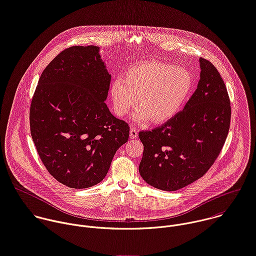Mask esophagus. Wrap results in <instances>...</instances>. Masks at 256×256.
Here are the masks:
<instances>
[{
  "mask_svg": "<svg viewBox=\"0 0 256 256\" xmlns=\"http://www.w3.org/2000/svg\"><path fill=\"white\" fill-rule=\"evenodd\" d=\"M138 130H136L134 128H132L130 130V136L132 138H138Z\"/></svg>",
  "mask_w": 256,
  "mask_h": 256,
  "instance_id": "1",
  "label": "esophagus"
}]
</instances>
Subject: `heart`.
I'll use <instances>...</instances> for the list:
<instances>
[{
    "label": "heart",
    "mask_w": 256,
    "mask_h": 256,
    "mask_svg": "<svg viewBox=\"0 0 256 256\" xmlns=\"http://www.w3.org/2000/svg\"><path fill=\"white\" fill-rule=\"evenodd\" d=\"M193 88L192 74L184 67L150 61L128 69L124 78L114 79L110 84V96L116 114L128 116L136 106L134 114L136 122L150 120L164 124L174 118L183 108Z\"/></svg>",
    "instance_id": "heart-1"
}]
</instances>
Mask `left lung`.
I'll use <instances>...</instances> for the list:
<instances>
[{
	"mask_svg": "<svg viewBox=\"0 0 256 256\" xmlns=\"http://www.w3.org/2000/svg\"><path fill=\"white\" fill-rule=\"evenodd\" d=\"M200 80L184 110L150 132H140L142 178L162 191H177L200 179L218 156L230 126L231 108L216 67L200 58Z\"/></svg>",
	"mask_w": 256,
	"mask_h": 256,
	"instance_id": "left-lung-1",
	"label": "left lung"
}]
</instances>
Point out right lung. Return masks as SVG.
Segmentation results:
<instances>
[{"label":"right lung","instance_id":"add662e5","mask_svg":"<svg viewBox=\"0 0 256 256\" xmlns=\"http://www.w3.org/2000/svg\"><path fill=\"white\" fill-rule=\"evenodd\" d=\"M112 74L98 46H72L42 72L30 108L31 136L48 172L85 189L106 176L130 128L106 104Z\"/></svg>","mask_w":256,"mask_h":256}]
</instances>
